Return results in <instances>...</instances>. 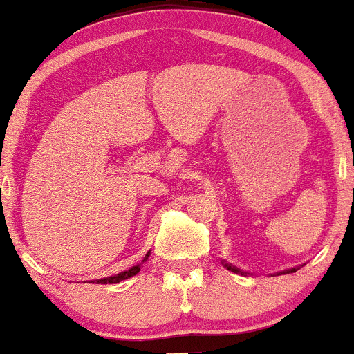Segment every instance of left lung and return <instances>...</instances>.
I'll list each match as a JSON object with an SVG mask.
<instances>
[{"label": "left lung", "instance_id": "left-lung-1", "mask_svg": "<svg viewBox=\"0 0 354 354\" xmlns=\"http://www.w3.org/2000/svg\"><path fill=\"white\" fill-rule=\"evenodd\" d=\"M221 264L225 266V268L228 269V271H232V272H236V274H242V276H247V274H252V272H247V271H243V269H240V268H236V266H233V264H230V262H227L223 259V261H221ZM298 269H300V266H297V268H291V269H285V271H281V272H276V274H290V272H297Z\"/></svg>", "mask_w": 354, "mask_h": 354}]
</instances>
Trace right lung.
I'll use <instances>...</instances> for the list:
<instances>
[{
  "mask_svg": "<svg viewBox=\"0 0 354 354\" xmlns=\"http://www.w3.org/2000/svg\"><path fill=\"white\" fill-rule=\"evenodd\" d=\"M148 257H150V252H148L147 256L143 257V261H141V264H143V262H147V261H148ZM141 264H136V266H133V268H131V269H127V271H122V272H119V274H112V276H107V278L93 279L92 283H97V285H115V283H121V281H124V279H127V278H133V276H136L138 272H140V269H141Z\"/></svg>",
  "mask_w": 354,
  "mask_h": 354,
  "instance_id": "add662e5",
  "label": "right lung"
}]
</instances>
